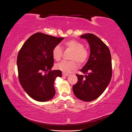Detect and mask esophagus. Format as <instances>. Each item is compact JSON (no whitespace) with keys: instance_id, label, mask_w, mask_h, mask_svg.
Returning <instances> with one entry per match:
<instances>
[{"instance_id":"esophagus-1","label":"esophagus","mask_w":132,"mask_h":132,"mask_svg":"<svg viewBox=\"0 0 132 132\" xmlns=\"http://www.w3.org/2000/svg\"><path fill=\"white\" fill-rule=\"evenodd\" d=\"M69 74H65V73H62V76L63 77H67L68 76Z\"/></svg>"}]
</instances>
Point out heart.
I'll return each instance as SVG.
<instances>
[{
	"label": "heart",
	"instance_id": "1",
	"mask_svg": "<svg viewBox=\"0 0 132 132\" xmlns=\"http://www.w3.org/2000/svg\"><path fill=\"white\" fill-rule=\"evenodd\" d=\"M66 49L71 50L70 56L71 61H62L55 64V68L65 73H68L77 68V62L80 64H85L87 61L89 53L85 49L83 43L75 40H70L66 41L64 44ZM63 54V49L60 45H55L52 50L53 58L55 61L61 60Z\"/></svg>",
	"mask_w": 132,
	"mask_h": 132
}]
</instances>
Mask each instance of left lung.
Here are the masks:
<instances>
[{"mask_svg": "<svg viewBox=\"0 0 132 132\" xmlns=\"http://www.w3.org/2000/svg\"><path fill=\"white\" fill-rule=\"evenodd\" d=\"M87 40L90 46V55L80 71L85 75L76 74L78 82L72 87L78 99L91 102L99 97L110 82L112 70L111 55L108 47L92 33L80 36Z\"/></svg>", "mask_w": 132, "mask_h": 132, "instance_id": "8db88e82", "label": "left lung"}]
</instances>
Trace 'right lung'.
<instances>
[{
  "mask_svg": "<svg viewBox=\"0 0 132 132\" xmlns=\"http://www.w3.org/2000/svg\"><path fill=\"white\" fill-rule=\"evenodd\" d=\"M63 39L36 33L20 49L17 58L19 80L33 99L46 102L54 96V80L62 77V71L51 70L54 64L52 50Z\"/></svg>",
  "mask_w": 132,
  "mask_h": 132,
  "instance_id": "obj_1",
  "label": "right lung"
}]
</instances>
